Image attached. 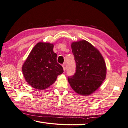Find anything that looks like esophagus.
Listing matches in <instances>:
<instances>
[{
    "label": "esophagus",
    "mask_w": 128,
    "mask_h": 128,
    "mask_svg": "<svg viewBox=\"0 0 128 128\" xmlns=\"http://www.w3.org/2000/svg\"><path fill=\"white\" fill-rule=\"evenodd\" d=\"M62 68H63V69H64V70H66V64L65 63H64L62 65Z\"/></svg>",
    "instance_id": "esophagus-1"
}]
</instances>
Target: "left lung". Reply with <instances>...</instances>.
Listing matches in <instances>:
<instances>
[{
  "mask_svg": "<svg viewBox=\"0 0 128 128\" xmlns=\"http://www.w3.org/2000/svg\"><path fill=\"white\" fill-rule=\"evenodd\" d=\"M71 48L76 63V73L68 78L72 88L83 96L91 94L101 86L106 76L102 55L84 40L73 42Z\"/></svg>",
  "mask_w": 128,
  "mask_h": 128,
  "instance_id": "left-lung-1",
  "label": "left lung"
}]
</instances>
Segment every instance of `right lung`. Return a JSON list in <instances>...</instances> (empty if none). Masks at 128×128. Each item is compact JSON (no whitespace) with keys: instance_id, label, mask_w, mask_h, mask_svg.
Wrapping results in <instances>:
<instances>
[{"instance_id":"add662e5","label":"right lung","mask_w":128,"mask_h":128,"mask_svg":"<svg viewBox=\"0 0 128 128\" xmlns=\"http://www.w3.org/2000/svg\"><path fill=\"white\" fill-rule=\"evenodd\" d=\"M54 44L40 42L32 48L22 67L25 80L31 87L43 90L50 87L63 73L53 51Z\"/></svg>"}]
</instances>
